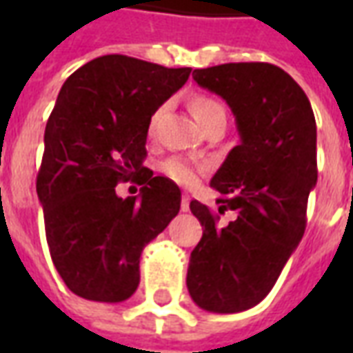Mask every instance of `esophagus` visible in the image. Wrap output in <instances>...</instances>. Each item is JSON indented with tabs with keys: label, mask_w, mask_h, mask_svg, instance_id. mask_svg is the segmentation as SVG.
<instances>
[{
	"label": "esophagus",
	"mask_w": 353,
	"mask_h": 353,
	"mask_svg": "<svg viewBox=\"0 0 353 353\" xmlns=\"http://www.w3.org/2000/svg\"><path fill=\"white\" fill-rule=\"evenodd\" d=\"M189 202H191V199L185 194L183 199H181V212H189Z\"/></svg>",
	"instance_id": "1"
}]
</instances>
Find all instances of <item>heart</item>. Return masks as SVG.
<instances>
[{
    "label": "heart",
    "mask_w": 353,
    "mask_h": 353,
    "mask_svg": "<svg viewBox=\"0 0 353 353\" xmlns=\"http://www.w3.org/2000/svg\"><path fill=\"white\" fill-rule=\"evenodd\" d=\"M191 111L194 119L199 121L202 128H206L215 121H225L227 123V111L223 108V103L219 100H215L208 94H199L191 100ZM161 111H154L151 119H149V132L154 130L157 121H159ZM161 170L164 176L172 179L174 183L183 185V187H192L199 181L200 168L192 162L179 159V157H172L161 164Z\"/></svg>",
    "instance_id": "obj_1"
}]
</instances>
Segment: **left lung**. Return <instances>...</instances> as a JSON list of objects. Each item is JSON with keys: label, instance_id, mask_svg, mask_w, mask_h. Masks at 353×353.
I'll use <instances>...</instances> for the list:
<instances>
[{"label": "left lung", "instance_id": "left-lung-1", "mask_svg": "<svg viewBox=\"0 0 353 353\" xmlns=\"http://www.w3.org/2000/svg\"><path fill=\"white\" fill-rule=\"evenodd\" d=\"M192 79L219 94L236 117L240 145L212 177L219 213L237 219L219 228V214L199 200L202 225L187 289L200 308L234 314L265 299L306 229L308 194L318 181L316 119L308 96L281 68L266 62L194 70Z\"/></svg>", "mask_w": 353, "mask_h": 353}]
</instances>
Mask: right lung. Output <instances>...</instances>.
Returning a JSON list of instances; mask_svg holds the SVG:
<instances>
[{"instance_id":"1","label":"right lung","mask_w":353,"mask_h":353,"mask_svg":"<svg viewBox=\"0 0 353 353\" xmlns=\"http://www.w3.org/2000/svg\"><path fill=\"white\" fill-rule=\"evenodd\" d=\"M189 75L191 68L105 54L60 88L35 187L50 257L75 295L98 303L132 296L143 248L179 212V187L143 161L149 119ZM121 181L141 184L140 196L117 197Z\"/></svg>"}]
</instances>
